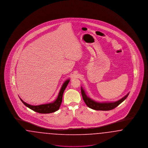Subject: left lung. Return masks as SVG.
<instances>
[{"label": "left lung", "instance_id": "obj_1", "mask_svg": "<svg viewBox=\"0 0 148 148\" xmlns=\"http://www.w3.org/2000/svg\"><path fill=\"white\" fill-rule=\"evenodd\" d=\"M81 92H82L83 99L86 105L89 108L96 110H104V111L110 110L115 108L116 106H119L120 104H121L123 101H124L129 94V92H128L124 97H123L122 98L116 101L99 102V101H95L89 97L85 91L84 89L82 86H81Z\"/></svg>", "mask_w": 148, "mask_h": 148}]
</instances>
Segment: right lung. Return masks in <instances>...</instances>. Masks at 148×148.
<instances>
[{"instance_id": "obj_1", "label": "right lung", "mask_w": 148, "mask_h": 148, "mask_svg": "<svg viewBox=\"0 0 148 148\" xmlns=\"http://www.w3.org/2000/svg\"><path fill=\"white\" fill-rule=\"evenodd\" d=\"M70 82V79H68L66 80L64 83L60 90L59 92L58 95L57 97V98L56 100H54L53 102H51L48 104H41L39 106H32L30 105L28 103L24 102L21 98H20L21 100L22 101V103L26 106L29 109L33 110L35 112L37 113H41V114H48V113H51L53 112H55L57 110H59L60 105L62 102V99H63V92L68 84V83Z\"/></svg>"}]
</instances>
